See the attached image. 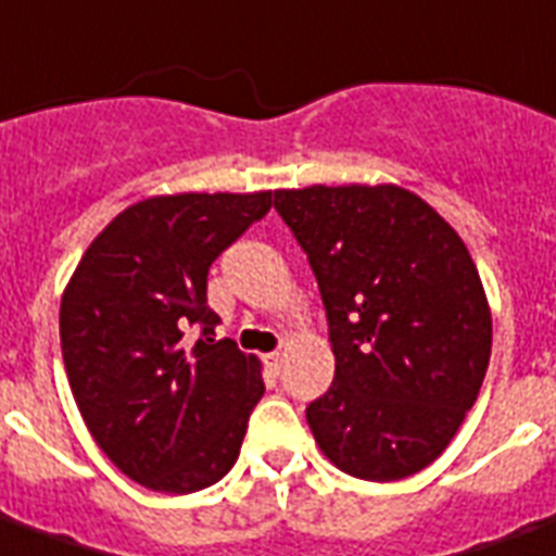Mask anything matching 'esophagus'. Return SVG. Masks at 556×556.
I'll use <instances>...</instances> for the list:
<instances>
[{
    "label": "esophagus",
    "mask_w": 556,
    "mask_h": 556,
    "mask_svg": "<svg viewBox=\"0 0 556 556\" xmlns=\"http://www.w3.org/2000/svg\"><path fill=\"white\" fill-rule=\"evenodd\" d=\"M282 358H286V355L279 353V350H277V353H270L268 355V367H270V370H274V372L282 370Z\"/></svg>",
    "instance_id": "1"
}]
</instances>
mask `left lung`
I'll return each mask as SVG.
<instances>
[{"label": "left lung", "mask_w": 556, "mask_h": 556, "mask_svg": "<svg viewBox=\"0 0 556 556\" xmlns=\"http://www.w3.org/2000/svg\"><path fill=\"white\" fill-rule=\"evenodd\" d=\"M306 250L334 353L332 388L306 408L346 476L400 481L443 455L472 408L493 317L469 250L402 186L279 189Z\"/></svg>", "instance_id": "obj_1"}]
</instances>
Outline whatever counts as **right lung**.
Returning <instances> with one entry per match:
<instances>
[{"instance_id":"1","label":"right lung","mask_w":556,"mask_h":556,"mask_svg":"<svg viewBox=\"0 0 556 556\" xmlns=\"http://www.w3.org/2000/svg\"><path fill=\"white\" fill-rule=\"evenodd\" d=\"M270 192L156 194L92 239L61 300V350L92 440L130 481L186 495L222 481L239 457L262 364L215 341L210 265ZM202 324L194 345L185 329Z\"/></svg>"}]
</instances>
